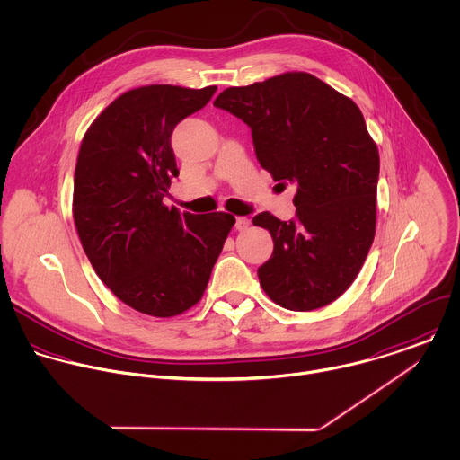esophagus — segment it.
<instances>
[{
    "mask_svg": "<svg viewBox=\"0 0 460 460\" xmlns=\"http://www.w3.org/2000/svg\"><path fill=\"white\" fill-rule=\"evenodd\" d=\"M248 226H250V219H248V217H237V219H235V228H237L239 232L246 230Z\"/></svg>",
    "mask_w": 460,
    "mask_h": 460,
    "instance_id": "34e87169",
    "label": "esophagus"
}]
</instances>
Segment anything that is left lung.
Here are the masks:
<instances>
[{
    "mask_svg": "<svg viewBox=\"0 0 460 460\" xmlns=\"http://www.w3.org/2000/svg\"><path fill=\"white\" fill-rule=\"evenodd\" d=\"M214 106L252 129L275 181L296 185L295 219L253 217L273 237L257 270L262 289L291 311L331 304L354 282L376 234L379 155L359 108L304 72L228 88Z\"/></svg>",
    "mask_w": 460,
    "mask_h": 460,
    "instance_id": "obj_1",
    "label": "left lung"
}]
</instances>
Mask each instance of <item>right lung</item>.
I'll return each instance as SVG.
<instances>
[{"instance_id": "obj_1", "label": "right lung", "mask_w": 460, "mask_h": 460, "mask_svg": "<svg viewBox=\"0 0 460 460\" xmlns=\"http://www.w3.org/2000/svg\"><path fill=\"white\" fill-rule=\"evenodd\" d=\"M216 86L153 84L115 99L86 131L74 178V219L101 280L129 307L169 318L205 293L235 223L164 205L180 174L171 137Z\"/></svg>"}]
</instances>
